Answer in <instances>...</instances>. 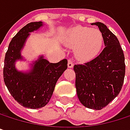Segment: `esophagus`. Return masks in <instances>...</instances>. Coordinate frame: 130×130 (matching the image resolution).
<instances>
[{
	"instance_id": "esophagus-1",
	"label": "esophagus",
	"mask_w": 130,
	"mask_h": 130,
	"mask_svg": "<svg viewBox=\"0 0 130 130\" xmlns=\"http://www.w3.org/2000/svg\"><path fill=\"white\" fill-rule=\"evenodd\" d=\"M73 66H74V63H73L72 60L68 59V67L69 68H72Z\"/></svg>"
}]
</instances>
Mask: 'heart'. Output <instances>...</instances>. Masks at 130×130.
<instances>
[{"label": "heart", "mask_w": 130, "mask_h": 130, "mask_svg": "<svg viewBox=\"0 0 130 130\" xmlns=\"http://www.w3.org/2000/svg\"><path fill=\"white\" fill-rule=\"evenodd\" d=\"M65 45L74 48L75 57L80 62H88L100 53L104 38L102 33L96 28L75 26L65 35Z\"/></svg>", "instance_id": "b5f03b06"}]
</instances>
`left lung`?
Listing matches in <instances>:
<instances>
[{"instance_id": "obj_1", "label": "left lung", "mask_w": 130, "mask_h": 130, "mask_svg": "<svg viewBox=\"0 0 130 130\" xmlns=\"http://www.w3.org/2000/svg\"><path fill=\"white\" fill-rule=\"evenodd\" d=\"M103 35L105 48L96 58L84 65H75V87L83 105L101 110L121 90L125 76V59L117 37L102 22H95Z\"/></svg>"}]
</instances>
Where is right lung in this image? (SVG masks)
I'll return each mask as SVG.
<instances>
[{"mask_svg":"<svg viewBox=\"0 0 130 130\" xmlns=\"http://www.w3.org/2000/svg\"><path fill=\"white\" fill-rule=\"evenodd\" d=\"M42 26V22L24 26L11 40L4 59V80L8 90L19 104L32 109L43 108L50 102L57 80L68 68L67 59L50 63L42 55L32 62L27 71L15 68L17 61L25 60L22 50L30 33Z\"/></svg>","mask_w":130,"mask_h":130,"instance_id":"right-lung-1","label":"right lung"}]
</instances>
